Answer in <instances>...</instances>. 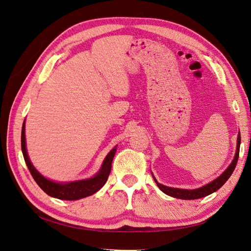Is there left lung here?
<instances>
[{
  "label": "left lung",
  "instance_id": "obj_1",
  "mask_svg": "<svg viewBox=\"0 0 251 251\" xmlns=\"http://www.w3.org/2000/svg\"><path fill=\"white\" fill-rule=\"evenodd\" d=\"M240 144H241V135L239 133L238 135V146H237V151H235V156L230 165L227 168V170L221 175V176L218 177L216 180H214L210 183L206 184L205 186H202L200 188L197 189H181V188H174V187H169L162 185L160 183H158L157 180L154 178L156 184L158 187L161 189V191L169 195L171 197H174V198H178V199H184V200H194V199H200L203 198V197H206L212 193H215L216 191L223 186L225 182L228 180V178L231 176V174L233 173L235 165H237L238 159H239V151H240Z\"/></svg>",
  "mask_w": 251,
  "mask_h": 251
}]
</instances>
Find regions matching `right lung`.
<instances>
[{"label": "right lung", "instance_id": "right-lung-1", "mask_svg": "<svg viewBox=\"0 0 251 251\" xmlns=\"http://www.w3.org/2000/svg\"><path fill=\"white\" fill-rule=\"evenodd\" d=\"M21 142H22V151H23V156H24V159H25V162L28 166L30 174L32 175V177L35 180L37 185H39L47 195L54 197V198H57L60 200H71V201L78 200L81 198H86V197L93 195L96 192L100 191L108 180V177L112 169L113 158L116 153V149L114 148L108 154V156L105 157L100 173H98L95 177L87 179V180L75 181V182H70V183L63 184V183H56V182L50 181L45 177H43L42 175L33 168L32 163L30 162L29 157L27 155V151H26L25 123L22 127Z\"/></svg>", "mask_w": 251, "mask_h": 251}]
</instances>
